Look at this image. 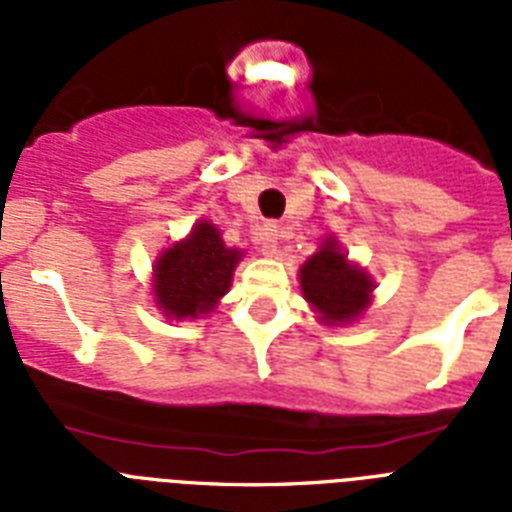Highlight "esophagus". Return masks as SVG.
I'll return each mask as SVG.
<instances>
[{
  "instance_id": "esophagus-1",
  "label": "esophagus",
  "mask_w": 512,
  "mask_h": 512,
  "mask_svg": "<svg viewBox=\"0 0 512 512\" xmlns=\"http://www.w3.org/2000/svg\"><path fill=\"white\" fill-rule=\"evenodd\" d=\"M257 244H260L263 255H276V249H279V228L273 223L263 225L260 233H257Z\"/></svg>"
}]
</instances>
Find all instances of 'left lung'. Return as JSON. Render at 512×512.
Returning <instances> with one entry per match:
<instances>
[{
    "mask_svg": "<svg viewBox=\"0 0 512 512\" xmlns=\"http://www.w3.org/2000/svg\"><path fill=\"white\" fill-rule=\"evenodd\" d=\"M300 289L324 324H348L372 303V276L348 260L335 236L321 241L300 268Z\"/></svg>",
    "mask_w": 512,
    "mask_h": 512,
    "instance_id": "obj_1",
    "label": "left lung"
}]
</instances>
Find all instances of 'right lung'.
I'll return each instance as SVG.
<instances>
[{
	"label": "right lung",
	"mask_w": 512,
	"mask_h": 512,
	"mask_svg": "<svg viewBox=\"0 0 512 512\" xmlns=\"http://www.w3.org/2000/svg\"><path fill=\"white\" fill-rule=\"evenodd\" d=\"M241 257V249L225 247L215 225L199 220L183 241H175L156 260V308H162L170 319L207 316L231 287Z\"/></svg>",
	"instance_id": "right-lung-1"
}]
</instances>
